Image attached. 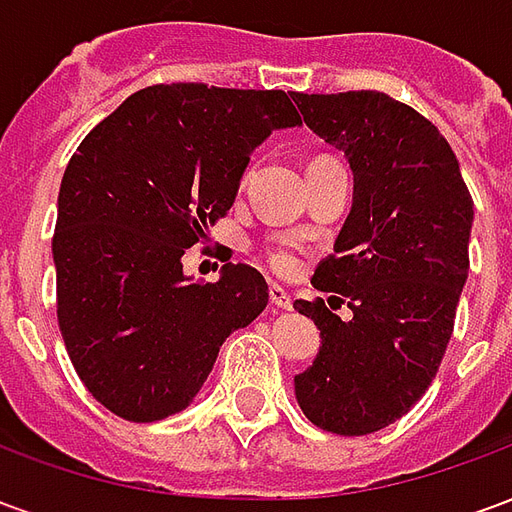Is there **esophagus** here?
I'll return each mask as SVG.
<instances>
[{
  "label": "esophagus",
  "instance_id": "1",
  "mask_svg": "<svg viewBox=\"0 0 512 512\" xmlns=\"http://www.w3.org/2000/svg\"><path fill=\"white\" fill-rule=\"evenodd\" d=\"M268 299H271V304L279 307V310H290V307H293L290 293L285 288H279V285H271V288H268Z\"/></svg>",
  "mask_w": 512,
  "mask_h": 512
}]
</instances>
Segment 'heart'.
<instances>
[{"label": "heart", "instance_id": "heart-1", "mask_svg": "<svg viewBox=\"0 0 512 512\" xmlns=\"http://www.w3.org/2000/svg\"><path fill=\"white\" fill-rule=\"evenodd\" d=\"M268 263L279 274H290L299 268V246L296 244H279L268 249Z\"/></svg>", "mask_w": 512, "mask_h": 512}]
</instances>
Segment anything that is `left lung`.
<instances>
[{
	"instance_id": "1",
	"label": "left lung",
	"mask_w": 512,
	"mask_h": 512,
	"mask_svg": "<svg viewBox=\"0 0 512 512\" xmlns=\"http://www.w3.org/2000/svg\"><path fill=\"white\" fill-rule=\"evenodd\" d=\"M293 101L354 175L334 255L312 277L330 306L349 301L352 318L323 299L293 304L321 332L312 365L293 378L296 400L318 428L365 436L436 378L469 277L474 205L447 139L411 106L376 90Z\"/></svg>"
}]
</instances>
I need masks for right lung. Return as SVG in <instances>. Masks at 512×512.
<instances>
[{
  "mask_svg": "<svg viewBox=\"0 0 512 512\" xmlns=\"http://www.w3.org/2000/svg\"><path fill=\"white\" fill-rule=\"evenodd\" d=\"M282 90L153 84L84 136L62 175L57 318L76 373L128 422L191 406L222 343L268 304L260 271L216 282L183 255L233 208L255 147L301 117Z\"/></svg>",
  "mask_w": 512,
  "mask_h": 512,
  "instance_id": "right-lung-1",
  "label": "right lung"
}]
</instances>
